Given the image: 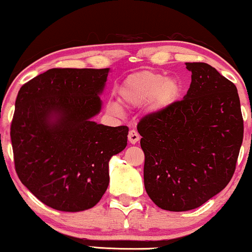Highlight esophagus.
Instances as JSON below:
<instances>
[{
  "label": "esophagus",
  "instance_id": "1",
  "mask_svg": "<svg viewBox=\"0 0 252 252\" xmlns=\"http://www.w3.org/2000/svg\"><path fill=\"white\" fill-rule=\"evenodd\" d=\"M127 139H129L130 144L134 145L136 143H138V141H139L140 136H139V133H138L136 130H131L130 132H129V134H127Z\"/></svg>",
  "mask_w": 252,
  "mask_h": 252
}]
</instances>
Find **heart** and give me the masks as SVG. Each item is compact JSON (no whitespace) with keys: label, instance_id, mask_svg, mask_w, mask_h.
<instances>
[{"label":"heart","instance_id":"heart-1","mask_svg":"<svg viewBox=\"0 0 252 252\" xmlns=\"http://www.w3.org/2000/svg\"><path fill=\"white\" fill-rule=\"evenodd\" d=\"M182 90V83L176 77H165L153 70H140L122 81L119 87V100L126 108H137L147 102L151 112H161L178 100ZM108 109L114 114L121 112L116 102H111Z\"/></svg>","mask_w":252,"mask_h":252}]
</instances>
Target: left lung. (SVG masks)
I'll use <instances>...</instances> for the list:
<instances>
[{"instance_id": "1", "label": "left lung", "mask_w": 252, "mask_h": 252, "mask_svg": "<svg viewBox=\"0 0 252 252\" xmlns=\"http://www.w3.org/2000/svg\"><path fill=\"white\" fill-rule=\"evenodd\" d=\"M192 82L183 100L138 123L144 184L163 210L201 207L227 186L243 140L236 87L205 63H186Z\"/></svg>"}]
</instances>
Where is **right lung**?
Here are the masks:
<instances>
[{
	"label": "right lung",
	"mask_w": 252,
	"mask_h": 252,
	"mask_svg": "<svg viewBox=\"0 0 252 252\" xmlns=\"http://www.w3.org/2000/svg\"><path fill=\"white\" fill-rule=\"evenodd\" d=\"M109 68H52L20 88L11 143L20 182L59 211L94 207L108 162L126 147L127 126L98 125Z\"/></svg>",
	"instance_id": "obj_1"
}]
</instances>
